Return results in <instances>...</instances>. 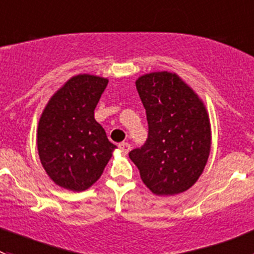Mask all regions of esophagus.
Masks as SVG:
<instances>
[{
	"label": "esophagus",
	"instance_id": "obj_1",
	"mask_svg": "<svg viewBox=\"0 0 254 254\" xmlns=\"http://www.w3.org/2000/svg\"><path fill=\"white\" fill-rule=\"evenodd\" d=\"M119 149L122 150L123 154H127L130 150V144L127 143V141H123V143L119 144Z\"/></svg>",
	"mask_w": 254,
	"mask_h": 254
}]
</instances>
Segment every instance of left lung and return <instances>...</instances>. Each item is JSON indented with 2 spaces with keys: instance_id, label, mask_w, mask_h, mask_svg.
Segmentation results:
<instances>
[{
  "instance_id": "left-lung-1",
  "label": "left lung",
  "mask_w": 254,
  "mask_h": 254,
  "mask_svg": "<svg viewBox=\"0 0 254 254\" xmlns=\"http://www.w3.org/2000/svg\"><path fill=\"white\" fill-rule=\"evenodd\" d=\"M147 113L148 139L131 150L141 181L158 196L187 191L198 180L211 148V125L200 96L175 72H150L135 81Z\"/></svg>"
}]
</instances>
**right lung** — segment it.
<instances>
[{"mask_svg":"<svg viewBox=\"0 0 254 254\" xmlns=\"http://www.w3.org/2000/svg\"><path fill=\"white\" fill-rule=\"evenodd\" d=\"M109 79L77 74L53 93L36 130L39 158L56 185L81 192L90 189L113 157L104 127L95 120V109Z\"/></svg>","mask_w":254,"mask_h":254,"instance_id":"obj_1","label":"right lung"}]
</instances>
